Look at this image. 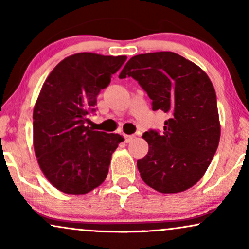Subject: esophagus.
Wrapping results in <instances>:
<instances>
[{
	"mask_svg": "<svg viewBox=\"0 0 249 249\" xmlns=\"http://www.w3.org/2000/svg\"><path fill=\"white\" fill-rule=\"evenodd\" d=\"M134 138H135V135H125V136H124V141H125V142H132V141H134Z\"/></svg>",
	"mask_w": 249,
	"mask_h": 249,
	"instance_id": "34e87169",
	"label": "esophagus"
}]
</instances>
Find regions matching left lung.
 <instances>
[{"instance_id":"8db88e82","label":"left lung","mask_w":249,"mask_h":249,"mask_svg":"<svg viewBox=\"0 0 249 249\" xmlns=\"http://www.w3.org/2000/svg\"><path fill=\"white\" fill-rule=\"evenodd\" d=\"M132 77L152 100L153 111L168 113L164 131L144 132L148 153L137 161L146 185L180 193L202 178L220 141L216 94L207 74L173 52L139 54L119 74Z\"/></svg>"}]
</instances>
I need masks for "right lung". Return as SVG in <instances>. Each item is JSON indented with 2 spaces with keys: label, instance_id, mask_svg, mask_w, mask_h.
<instances>
[{
  "label": "right lung",
  "instance_id": "add662e5",
  "mask_svg": "<svg viewBox=\"0 0 249 249\" xmlns=\"http://www.w3.org/2000/svg\"><path fill=\"white\" fill-rule=\"evenodd\" d=\"M127 56L77 53L54 68L34 107V148L47 180L66 194H87L104 181L124 138L87 125L97 95Z\"/></svg>",
  "mask_w": 249,
  "mask_h": 249
}]
</instances>
